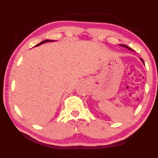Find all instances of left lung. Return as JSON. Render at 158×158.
Returning <instances> with one entry per match:
<instances>
[{
    "label": "left lung",
    "instance_id": "8db88e82",
    "mask_svg": "<svg viewBox=\"0 0 158 158\" xmlns=\"http://www.w3.org/2000/svg\"><path fill=\"white\" fill-rule=\"evenodd\" d=\"M120 45H121V46H122V47H125V48H127V49H130V50H131V51H133L132 49H131V48L130 47H127V45H125V44H120ZM140 59H141V61H142V62H143V63L144 64V62H143V59H141V58H140Z\"/></svg>",
    "mask_w": 158,
    "mask_h": 158
}]
</instances>
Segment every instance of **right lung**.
Instances as JSON below:
<instances>
[{
  "label": "right lung",
  "instance_id": "add662e5",
  "mask_svg": "<svg viewBox=\"0 0 158 158\" xmlns=\"http://www.w3.org/2000/svg\"><path fill=\"white\" fill-rule=\"evenodd\" d=\"M53 40H44V41H42V42H41L40 43H39V44H37L36 46H35V47H37V46H40V44H44V43H45V42H53Z\"/></svg>",
  "mask_w": 158,
  "mask_h": 158
}]
</instances>
